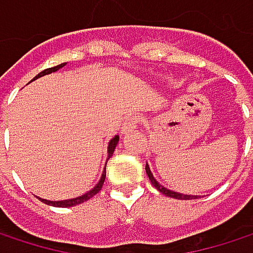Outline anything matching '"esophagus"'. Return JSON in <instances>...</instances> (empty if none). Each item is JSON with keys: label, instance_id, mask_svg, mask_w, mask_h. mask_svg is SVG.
<instances>
[{"label": "esophagus", "instance_id": "esophagus-1", "mask_svg": "<svg viewBox=\"0 0 253 253\" xmlns=\"http://www.w3.org/2000/svg\"><path fill=\"white\" fill-rule=\"evenodd\" d=\"M138 127V117H130V118H127L124 121V124H123V133L124 135H127V133H130L132 130H135Z\"/></svg>", "mask_w": 253, "mask_h": 253}]
</instances>
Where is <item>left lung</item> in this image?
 Here are the masks:
<instances>
[{
    "label": "left lung",
    "instance_id": "1",
    "mask_svg": "<svg viewBox=\"0 0 253 253\" xmlns=\"http://www.w3.org/2000/svg\"><path fill=\"white\" fill-rule=\"evenodd\" d=\"M145 171H147V175H148V178H150V181H151V184L159 190V192H162L164 195H167V196H171V198H175V200H190V198H195L196 196H193V195H183V193H178V192H172V190H169V189H167V187H164V186H160L157 181H156V178L153 177V174H151V171H150V168H148V165H145Z\"/></svg>",
    "mask_w": 253,
    "mask_h": 253
}]
</instances>
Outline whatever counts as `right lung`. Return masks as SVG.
Segmentation results:
<instances>
[{
    "mask_svg": "<svg viewBox=\"0 0 253 253\" xmlns=\"http://www.w3.org/2000/svg\"><path fill=\"white\" fill-rule=\"evenodd\" d=\"M66 66V63H63V64H58V66H55V67H50V69H46V70H43V72H40L34 79H37V78H40V76H44V75H49V73H52V72H57L58 69H61V67H64ZM33 79V81H34ZM117 144H118V136H115V138H112L111 139V142H109V145H108V154H109V157L114 154V150H115V147H117ZM105 177H106V168H105V172L102 174V178H100V181L96 184V187H93L89 192H86L85 195H82V196H78V198H73V200H66V201H47V200H42V198H39V200L42 201V203H44V204H47V206H52V207H73V206H78V204H82V203H85V201H88L89 198H93L97 192H100V189H102V186H103V181H105Z\"/></svg>",
    "mask_w": 253,
    "mask_h": 253,
    "instance_id": "right-lung-1",
    "label": "right lung"
}]
</instances>
